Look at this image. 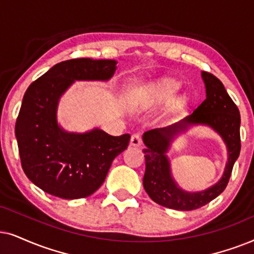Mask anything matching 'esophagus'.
Returning <instances> with one entry per match:
<instances>
[{
  "label": "esophagus",
  "mask_w": 254,
  "mask_h": 254,
  "mask_svg": "<svg viewBox=\"0 0 254 254\" xmlns=\"http://www.w3.org/2000/svg\"><path fill=\"white\" fill-rule=\"evenodd\" d=\"M130 144L132 145V146H140V145H141V137H140V134L139 133H133L132 136H131Z\"/></svg>",
  "instance_id": "34e87169"
}]
</instances>
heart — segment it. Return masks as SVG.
Instances as JSON below:
<instances>
[{"mask_svg": "<svg viewBox=\"0 0 254 254\" xmlns=\"http://www.w3.org/2000/svg\"><path fill=\"white\" fill-rule=\"evenodd\" d=\"M179 84L172 80H164L151 88V93L160 99H170L178 90Z\"/></svg>", "mask_w": 254, "mask_h": 254, "instance_id": "b5f03b06", "label": "heart"}]
</instances>
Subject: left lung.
<instances>
[{"instance_id": "8db88e82", "label": "left lung", "mask_w": 254, "mask_h": 254, "mask_svg": "<svg viewBox=\"0 0 254 254\" xmlns=\"http://www.w3.org/2000/svg\"><path fill=\"white\" fill-rule=\"evenodd\" d=\"M207 97L192 111L178 123L159 127L144 133L145 174L144 188L155 203L175 210H194L203 207L224 190L231 172L241 152V115L235 102L226 93L224 86L211 73L202 72ZM208 125L225 140L228 148V162L217 184L202 192L189 193L178 187L171 177L170 164L166 153L170 141L190 125Z\"/></svg>"}]
</instances>
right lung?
Segmentation results:
<instances>
[{
	"mask_svg": "<svg viewBox=\"0 0 254 254\" xmlns=\"http://www.w3.org/2000/svg\"><path fill=\"white\" fill-rule=\"evenodd\" d=\"M115 60L70 59L54 65L30 84L15 125L22 168L37 187L66 200L92 195L106 180L111 162L127 147L130 134L103 130L67 132L57 122L60 97L75 80L107 81Z\"/></svg>",
	"mask_w": 254,
	"mask_h": 254,
	"instance_id": "right-lung-1",
	"label": "right lung"
}]
</instances>
